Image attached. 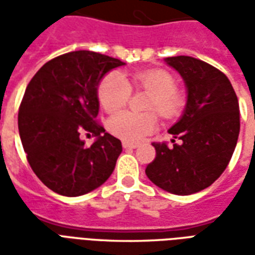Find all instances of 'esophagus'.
<instances>
[{
  "mask_svg": "<svg viewBox=\"0 0 255 255\" xmlns=\"http://www.w3.org/2000/svg\"><path fill=\"white\" fill-rule=\"evenodd\" d=\"M123 147H124V149H136V147H138V144L129 143V142H123Z\"/></svg>",
  "mask_w": 255,
  "mask_h": 255,
  "instance_id": "1",
  "label": "esophagus"
}]
</instances>
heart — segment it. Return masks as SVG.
I'll use <instances>...</instances> for the list:
<instances>
[{
    "label": "heart",
    "mask_w": 255,
    "mask_h": 255,
    "mask_svg": "<svg viewBox=\"0 0 255 255\" xmlns=\"http://www.w3.org/2000/svg\"><path fill=\"white\" fill-rule=\"evenodd\" d=\"M133 89L149 91L146 108L155 111L164 119L176 117L184 108L186 98L175 86V78L165 69H146L132 75ZM132 88L127 78L119 71H112L98 84V101L108 113H115L127 105ZM157 115L154 112L133 113L120 112L108 120V129L112 135L126 142H139L157 129Z\"/></svg>",
    "instance_id": "b5f03b06"
}]
</instances>
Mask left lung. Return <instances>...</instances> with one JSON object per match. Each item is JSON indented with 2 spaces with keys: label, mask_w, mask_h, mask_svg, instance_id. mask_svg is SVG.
Wrapping results in <instances>:
<instances>
[{
  "label": "left lung",
  "mask_w": 255,
  "mask_h": 255,
  "mask_svg": "<svg viewBox=\"0 0 255 255\" xmlns=\"http://www.w3.org/2000/svg\"><path fill=\"white\" fill-rule=\"evenodd\" d=\"M187 86L182 119L169 129L180 144L153 143L155 158L146 175L155 186L176 195H190L213 184L230 164L239 129V102L220 69L188 56L165 58Z\"/></svg>",
  "instance_id": "1"
}]
</instances>
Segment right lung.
<instances>
[{
  "mask_svg": "<svg viewBox=\"0 0 255 255\" xmlns=\"http://www.w3.org/2000/svg\"><path fill=\"white\" fill-rule=\"evenodd\" d=\"M120 60L90 50L61 54L34 75L19 108V133L31 169L65 197L93 191L109 179L122 142L97 122L98 84ZM82 132L97 136L87 148Z\"/></svg>",
  "mask_w": 255,
  "mask_h": 255,
  "instance_id": "add662e5",
  "label": "right lung"
}]
</instances>
